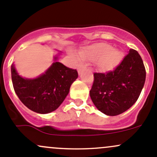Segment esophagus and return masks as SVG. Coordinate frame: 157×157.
<instances>
[{"mask_svg":"<svg viewBox=\"0 0 157 157\" xmlns=\"http://www.w3.org/2000/svg\"><path fill=\"white\" fill-rule=\"evenodd\" d=\"M87 70V68L85 67H79L78 68V75L82 74L84 71Z\"/></svg>","mask_w":157,"mask_h":157,"instance_id":"34e87169","label":"esophagus"}]
</instances>
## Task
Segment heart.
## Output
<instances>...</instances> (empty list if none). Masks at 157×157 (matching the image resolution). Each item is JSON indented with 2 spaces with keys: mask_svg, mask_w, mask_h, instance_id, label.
<instances>
[{
  "mask_svg": "<svg viewBox=\"0 0 157 157\" xmlns=\"http://www.w3.org/2000/svg\"><path fill=\"white\" fill-rule=\"evenodd\" d=\"M81 59L96 61L97 67L103 72L114 70L122 62L123 54L108 44L98 43L83 48L78 53Z\"/></svg>",
  "mask_w": 157,
  "mask_h": 157,
  "instance_id": "heart-1",
  "label": "heart"
}]
</instances>
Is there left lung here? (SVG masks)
Returning <instances> with one entry per match:
<instances>
[{
	"label": "left lung",
	"mask_w": 157,
	"mask_h": 157,
	"mask_svg": "<svg viewBox=\"0 0 157 157\" xmlns=\"http://www.w3.org/2000/svg\"><path fill=\"white\" fill-rule=\"evenodd\" d=\"M90 97L106 116L119 115L133 106L144 88L146 71L135 50L130 49L121 63L108 73H94Z\"/></svg>",
	"instance_id": "1"
}]
</instances>
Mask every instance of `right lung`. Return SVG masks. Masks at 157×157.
I'll use <instances>...</instances> for the list:
<instances>
[{
	"mask_svg": "<svg viewBox=\"0 0 157 157\" xmlns=\"http://www.w3.org/2000/svg\"><path fill=\"white\" fill-rule=\"evenodd\" d=\"M57 51L51 67L36 78H24L17 72L14 63L11 66V77L16 94L25 106L37 113L47 114L56 110L78 78L76 69H69L58 62L62 52Z\"/></svg>",
	"mask_w": 157,
	"mask_h": 157,
	"instance_id": "add662e5",
	"label": "right lung"
}]
</instances>
